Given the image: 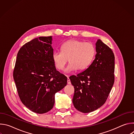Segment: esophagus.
Returning <instances> with one entry per match:
<instances>
[{
	"label": "esophagus",
	"mask_w": 134,
	"mask_h": 134,
	"mask_svg": "<svg viewBox=\"0 0 134 134\" xmlns=\"http://www.w3.org/2000/svg\"><path fill=\"white\" fill-rule=\"evenodd\" d=\"M67 84H71V82L70 81V79H69V77L67 78Z\"/></svg>",
	"instance_id": "esophagus-1"
}]
</instances>
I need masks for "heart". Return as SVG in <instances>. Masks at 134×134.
I'll list each match as a JSON object with an SVG mask.
<instances>
[{
	"label": "heart",
	"mask_w": 134,
	"mask_h": 134,
	"mask_svg": "<svg viewBox=\"0 0 134 134\" xmlns=\"http://www.w3.org/2000/svg\"><path fill=\"white\" fill-rule=\"evenodd\" d=\"M60 49L61 52H53L52 59L59 70H64L69 60L70 64L65 70L66 72L86 69L92 63L96 53L93 44L77 40L65 42Z\"/></svg>",
	"instance_id": "obj_1"
}]
</instances>
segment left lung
<instances>
[{
    "label": "left lung",
    "mask_w": 134,
    "mask_h": 134,
    "mask_svg": "<svg viewBox=\"0 0 134 134\" xmlns=\"http://www.w3.org/2000/svg\"><path fill=\"white\" fill-rule=\"evenodd\" d=\"M95 58L77 76L69 77L75 91L72 103L83 113L96 110L105 102L114 81V55L101 40L97 41Z\"/></svg>",
    "instance_id": "obj_1"
}]
</instances>
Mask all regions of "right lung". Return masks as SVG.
<instances>
[{
	"instance_id": "1",
	"label": "right lung",
	"mask_w": 134,
	"mask_h": 134,
	"mask_svg": "<svg viewBox=\"0 0 134 134\" xmlns=\"http://www.w3.org/2000/svg\"><path fill=\"white\" fill-rule=\"evenodd\" d=\"M52 41L51 36L35 38L23 45L17 54L13 77L19 97L36 113L51 110L55 94L67 83V77L54 66Z\"/></svg>"
}]
</instances>
